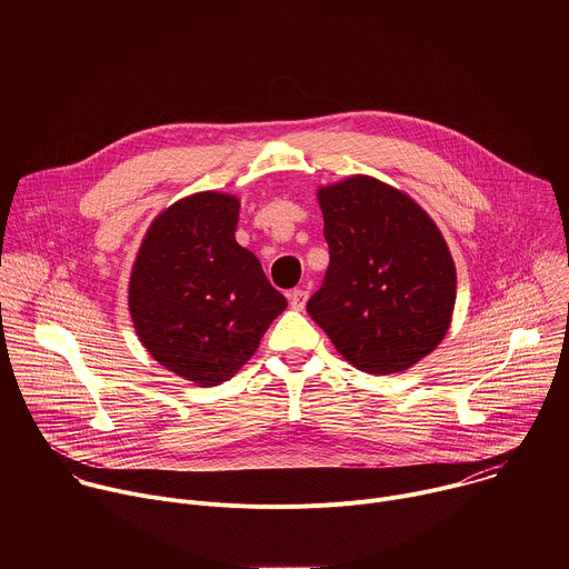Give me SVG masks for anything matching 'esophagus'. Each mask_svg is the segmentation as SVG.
<instances>
[{
    "mask_svg": "<svg viewBox=\"0 0 569 569\" xmlns=\"http://www.w3.org/2000/svg\"><path fill=\"white\" fill-rule=\"evenodd\" d=\"M306 301H308V290H303V288H295V290L290 292V306H292L295 310H303Z\"/></svg>",
    "mask_w": 569,
    "mask_h": 569,
    "instance_id": "obj_1",
    "label": "esophagus"
}]
</instances>
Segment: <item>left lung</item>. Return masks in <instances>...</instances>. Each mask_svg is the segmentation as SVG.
Returning a JSON list of instances; mask_svg holds the SVG:
<instances>
[{
  "instance_id": "obj_1",
  "label": "left lung",
  "mask_w": 569,
  "mask_h": 569,
  "mask_svg": "<svg viewBox=\"0 0 569 569\" xmlns=\"http://www.w3.org/2000/svg\"><path fill=\"white\" fill-rule=\"evenodd\" d=\"M331 263L306 310L356 369L389 376L446 338L457 270L428 211L371 176L317 189Z\"/></svg>"
}]
</instances>
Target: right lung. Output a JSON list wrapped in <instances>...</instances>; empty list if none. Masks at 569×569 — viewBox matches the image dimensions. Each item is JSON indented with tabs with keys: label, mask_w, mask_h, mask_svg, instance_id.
I'll return each instance as SVG.
<instances>
[{
	"label": "right lung",
	"mask_w": 569,
	"mask_h": 569,
	"mask_svg": "<svg viewBox=\"0 0 569 569\" xmlns=\"http://www.w3.org/2000/svg\"><path fill=\"white\" fill-rule=\"evenodd\" d=\"M240 202L200 191L161 211L137 252L128 308L143 349L198 387L229 380L259 349L286 297L236 242Z\"/></svg>",
	"instance_id": "obj_1"
}]
</instances>
